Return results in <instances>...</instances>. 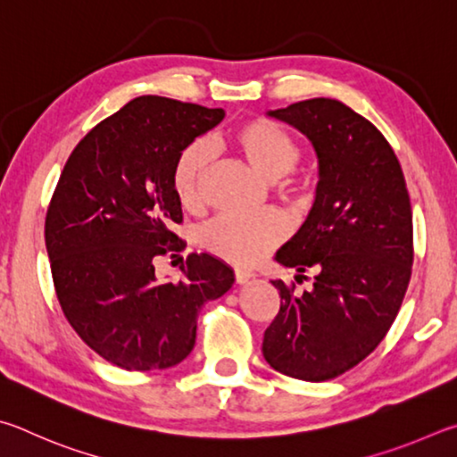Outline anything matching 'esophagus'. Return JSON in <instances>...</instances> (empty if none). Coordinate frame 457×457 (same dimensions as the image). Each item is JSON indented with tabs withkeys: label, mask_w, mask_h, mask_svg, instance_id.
I'll return each instance as SVG.
<instances>
[{
	"label": "esophagus",
	"mask_w": 457,
	"mask_h": 457,
	"mask_svg": "<svg viewBox=\"0 0 457 457\" xmlns=\"http://www.w3.org/2000/svg\"><path fill=\"white\" fill-rule=\"evenodd\" d=\"M253 277H254L253 270H246V269H235V281H237L238 285L246 283V281H249V278H253Z\"/></svg>",
	"instance_id": "esophagus-1"
}]
</instances>
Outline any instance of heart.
Here are the masks:
<instances>
[{
	"label": "heart",
	"instance_id": "1",
	"mask_svg": "<svg viewBox=\"0 0 457 457\" xmlns=\"http://www.w3.org/2000/svg\"><path fill=\"white\" fill-rule=\"evenodd\" d=\"M228 146L267 180L291 174L301 160V146L293 136L269 118H251L228 136ZM211 152L200 142L184 146L172 166V190L187 212L204 208V182L211 170ZM287 233L281 214H227L208 222L200 233L208 253L235 265H253L283 241Z\"/></svg>",
	"mask_w": 457,
	"mask_h": 457
}]
</instances>
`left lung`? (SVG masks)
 I'll return each instance as SVG.
<instances>
[{
    "instance_id": "left-lung-1",
    "label": "left lung",
    "mask_w": 457,
    "mask_h": 457,
    "mask_svg": "<svg viewBox=\"0 0 457 457\" xmlns=\"http://www.w3.org/2000/svg\"><path fill=\"white\" fill-rule=\"evenodd\" d=\"M270 116L313 142L315 206L277 261L315 270L313 289L273 281L281 307L262 337L278 373L327 381L353 370L386 337L413 262V219L402 164L378 128L331 98L295 102Z\"/></svg>"
}]
</instances>
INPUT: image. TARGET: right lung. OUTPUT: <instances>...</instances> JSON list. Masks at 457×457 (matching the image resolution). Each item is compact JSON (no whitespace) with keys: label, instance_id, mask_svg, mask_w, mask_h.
<instances>
[{"label":"right lung","instance_id":"obj_1","mask_svg":"<svg viewBox=\"0 0 457 457\" xmlns=\"http://www.w3.org/2000/svg\"><path fill=\"white\" fill-rule=\"evenodd\" d=\"M224 118L162 96H140L102 120L71 150L46 212L55 297L71 329L128 371L179 365L196 341L206 301L233 287V270L190 253L179 281L160 283L154 261L187 243L174 233L179 152Z\"/></svg>","mask_w":457,"mask_h":457}]
</instances>
